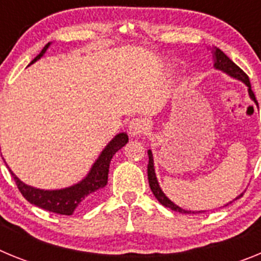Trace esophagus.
<instances>
[{
    "label": "esophagus",
    "mask_w": 261,
    "mask_h": 261,
    "mask_svg": "<svg viewBox=\"0 0 261 261\" xmlns=\"http://www.w3.org/2000/svg\"><path fill=\"white\" fill-rule=\"evenodd\" d=\"M145 121L142 119H132L128 124V132L130 137H138L145 130Z\"/></svg>",
    "instance_id": "esophagus-1"
}]
</instances>
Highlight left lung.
Returning <instances> with one entry per match:
<instances>
[{"label": "left lung", "mask_w": 261, "mask_h": 261, "mask_svg": "<svg viewBox=\"0 0 261 261\" xmlns=\"http://www.w3.org/2000/svg\"><path fill=\"white\" fill-rule=\"evenodd\" d=\"M209 49H211L212 55H213L214 68H216L217 70L223 71V73H226V74L230 75V77L235 78V80H238V81H241V82H243V84L247 86L248 95H250V98L252 99L253 102H255V105L257 106V108H259L257 100H256V98H255V94H253L252 89H251V84H250V80H248V75L246 74V73H244V71L242 70L238 65H235L234 62H232L229 57L226 56L225 53H223L220 48L212 47V48H209ZM147 155H149V165H147V179H149V186H150V190H151V192H153V195L155 196V199L158 200V201L161 202L163 206H166V208H170L171 211L179 212V213H202V212H205V211H186V209L180 208V206H177L175 202H172L171 200L168 199L167 196L165 195V192L162 191V188L159 187L158 179H156V175H155V168H154V159H153V153H151V150H147ZM242 196H243V193H241L239 196H237V197H235L232 201L241 199ZM232 201H230L229 204H231ZM229 204H226V205H229Z\"/></svg>", "instance_id": "1"}]
</instances>
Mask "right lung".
<instances>
[{"label": "right lung", "mask_w": 261, "mask_h": 261, "mask_svg": "<svg viewBox=\"0 0 261 261\" xmlns=\"http://www.w3.org/2000/svg\"><path fill=\"white\" fill-rule=\"evenodd\" d=\"M49 45L50 43H48L41 49L38 56L32 60L31 64H34V62L44 56V53L47 52ZM126 142H128V135L125 132L115 136L108 142L107 146L103 149L102 153L99 154L96 161L90 168L89 174L78 183L66 187V188H61V190H40V188L27 186L11 171L9 166L8 168L10 174L13 175L15 183H17L18 190L20 191V193L27 201L31 202L32 205H36L39 208L52 212V213L71 216L74 213L75 209L78 208V205H81V202L84 201L86 197H89L93 193L99 192V190H102L107 186L111 159H112L116 151H119L121 147L125 146Z\"/></svg>", "instance_id": "1"}]
</instances>
